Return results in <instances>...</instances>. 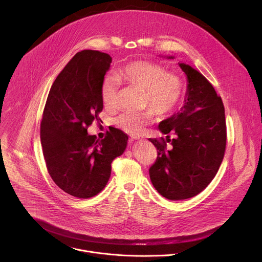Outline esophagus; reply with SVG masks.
Masks as SVG:
<instances>
[{"instance_id": "esophagus-1", "label": "esophagus", "mask_w": 262, "mask_h": 262, "mask_svg": "<svg viewBox=\"0 0 262 262\" xmlns=\"http://www.w3.org/2000/svg\"><path fill=\"white\" fill-rule=\"evenodd\" d=\"M132 139L133 140H142L140 137H137V136H132Z\"/></svg>"}]
</instances>
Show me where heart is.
Returning a JSON list of instances; mask_svg holds the SVG:
<instances>
[{
	"label": "heart",
	"mask_w": 262,
	"mask_h": 262,
	"mask_svg": "<svg viewBox=\"0 0 262 262\" xmlns=\"http://www.w3.org/2000/svg\"><path fill=\"white\" fill-rule=\"evenodd\" d=\"M119 81L143 90L142 107L148 108L141 112L125 111L115 118V124L121 130L133 135H141L155 114L165 117L172 113L179 105L183 96V81L173 73H166L161 64L148 60L138 59L124 64L116 74ZM118 80L107 76L101 87V96L106 108L116 104Z\"/></svg>",
	"instance_id": "1"
}]
</instances>
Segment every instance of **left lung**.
<instances>
[{"label": "left lung", "mask_w": 262, "mask_h": 262, "mask_svg": "<svg viewBox=\"0 0 262 262\" xmlns=\"http://www.w3.org/2000/svg\"><path fill=\"white\" fill-rule=\"evenodd\" d=\"M179 66L188 80L184 106L159 123L158 128L167 135L166 139H149L157 149V158L149 168L151 182L170 201L190 199L202 192L216 176L226 147L221 98L200 72L185 63ZM167 142L171 147L167 148Z\"/></svg>", "instance_id": "obj_1"}]
</instances>
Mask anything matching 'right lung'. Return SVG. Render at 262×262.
<instances>
[{"label":"right lung","instance_id":"1","mask_svg":"<svg viewBox=\"0 0 262 262\" xmlns=\"http://www.w3.org/2000/svg\"><path fill=\"white\" fill-rule=\"evenodd\" d=\"M112 57L98 50L74 55L54 80L40 126L46 167L66 193L90 199L100 193L111 175V163L120 156L127 136L113 127L103 140L87 134L103 110L102 82Z\"/></svg>","mask_w":262,"mask_h":262}]
</instances>
